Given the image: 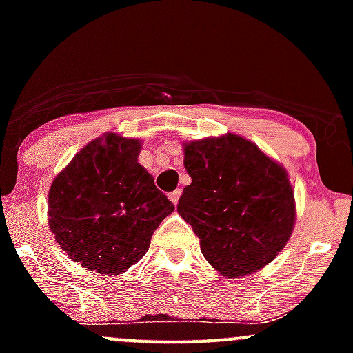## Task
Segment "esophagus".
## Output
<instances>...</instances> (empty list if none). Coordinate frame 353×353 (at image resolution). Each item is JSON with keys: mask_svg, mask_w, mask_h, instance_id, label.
Instances as JSON below:
<instances>
[{"mask_svg": "<svg viewBox=\"0 0 353 353\" xmlns=\"http://www.w3.org/2000/svg\"><path fill=\"white\" fill-rule=\"evenodd\" d=\"M169 198H170V201L174 203V205H177V201H179V198H181V190L172 191V193L169 194Z\"/></svg>", "mask_w": 353, "mask_h": 353, "instance_id": "obj_1", "label": "esophagus"}]
</instances>
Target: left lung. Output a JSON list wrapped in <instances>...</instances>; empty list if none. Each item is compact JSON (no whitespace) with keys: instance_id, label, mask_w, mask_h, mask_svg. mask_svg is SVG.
Returning a JSON list of instances; mask_svg holds the SVG:
<instances>
[{"instance_id":"obj_1","label":"left lung","mask_w":353,"mask_h":353,"mask_svg":"<svg viewBox=\"0 0 353 353\" xmlns=\"http://www.w3.org/2000/svg\"><path fill=\"white\" fill-rule=\"evenodd\" d=\"M191 184L177 205L193 227L206 261L227 279L265 268L295 225L287 169L236 133L186 141Z\"/></svg>"}]
</instances>
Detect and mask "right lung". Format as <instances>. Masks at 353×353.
<instances>
[{
    "label": "right lung",
    "mask_w": 353,
    "mask_h": 353,
    "mask_svg": "<svg viewBox=\"0 0 353 353\" xmlns=\"http://www.w3.org/2000/svg\"><path fill=\"white\" fill-rule=\"evenodd\" d=\"M140 138L105 133L52 179L49 229L68 258L99 275H121L150 248L174 205L138 162Z\"/></svg>",
    "instance_id": "obj_1"
}]
</instances>
